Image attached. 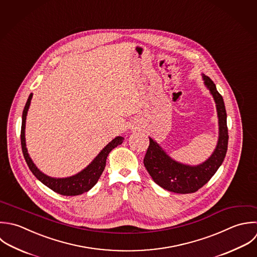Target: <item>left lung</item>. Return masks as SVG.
Listing matches in <instances>:
<instances>
[{
  "label": "left lung",
  "instance_id": "obj_1",
  "mask_svg": "<svg viewBox=\"0 0 257 257\" xmlns=\"http://www.w3.org/2000/svg\"><path fill=\"white\" fill-rule=\"evenodd\" d=\"M202 77L214 98L218 115L219 138L212 155L200 165H184L170 158L153 139L149 138L150 143L144 157V166L156 184L171 192L181 194L196 192L215 174L227 152L228 129L224 101L213 81L208 76Z\"/></svg>",
  "mask_w": 257,
  "mask_h": 257
}]
</instances>
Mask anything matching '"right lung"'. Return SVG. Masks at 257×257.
<instances>
[{"label":"right lung","mask_w":257,"mask_h":257,"mask_svg":"<svg viewBox=\"0 0 257 257\" xmlns=\"http://www.w3.org/2000/svg\"><path fill=\"white\" fill-rule=\"evenodd\" d=\"M32 96L33 94L31 93L25 105L23 116H22V127H21L22 151L30 170L36 176V178L39 179L43 184H45L47 187H49L50 189H52L53 191L61 195L75 196V195H80L84 192L89 191L97 183L100 176L102 175L106 166V159L108 157V154L112 151V149L122 144L124 138L121 136H118L115 139H113L108 145H106V147L103 148V150L98 154V156H96V158L91 162V164H89L84 170H82L81 172H79L74 176L67 177V178H53V177L47 176L36 167L32 159L30 158L28 154V150L26 148V140H25L26 116L28 113Z\"/></svg>","instance_id":"1"}]
</instances>
